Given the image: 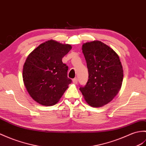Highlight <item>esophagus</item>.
<instances>
[{"instance_id":"obj_1","label":"esophagus","mask_w":146,"mask_h":146,"mask_svg":"<svg viewBox=\"0 0 146 146\" xmlns=\"http://www.w3.org/2000/svg\"><path fill=\"white\" fill-rule=\"evenodd\" d=\"M73 83L75 84H76L78 83V79L76 78H74L73 80Z\"/></svg>"}]
</instances>
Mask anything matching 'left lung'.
<instances>
[{"label":"left lung","mask_w":146,"mask_h":146,"mask_svg":"<svg viewBox=\"0 0 146 146\" xmlns=\"http://www.w3.org/2000/svg\"><path fill=\"white\" fill-rule=\"evenodd\" d=\"M82 51L89 79L80 90L91 106L101 107L119 93L123 80V66L117 54L100 41L84 43Z\"/></svg>","instance_id":"left-lung-1"}]
</instances>
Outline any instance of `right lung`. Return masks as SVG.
<instances>
[{
    "label": "right lung",
    "instance_id": "obj_1",
    "mask_svg": "<svg viewBox=\"0 0 146 146\" xmlns=\"http://www.w3.org/2000/svg\"><path fill=\"white\" fill-rule=\"evenodd\" d=\"M69 44L48 40L29 54L23 68V80L30 96L43 106L55 104L72 83L63 57L72 49Z\"/></svg>",
    "mask_w": 146,
    "mask_h": 146
}]
</instances>
